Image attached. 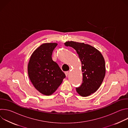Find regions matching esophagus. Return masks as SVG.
Instances as JSON below:
<instances>
[{"label":"esophagus","instance_id":"esophagus-1","mask_svg":"<svg viewBox=\"0 0 128 128\" xmlns=\"http://www.w3.org/2000/svg\"><path fill=\"white\" fill-rule=\"evenodd\" d=\"M68 74H69V71H66V72H65V75H66V76H68Z\"/></svg>","mask_w":128,"mask_h":128}]
</instances>
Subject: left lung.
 I'll list each match as a JSON object with an SVG mask.
<instances>
[{"label": "left lung", "instance_id": "8db88e82", "mask_svg": "<svg viewBox=\"0 0 128 128\" xmlns=\"http://www.w3.org/2000/svg\"><path fill=\"white\" fill-rule=\"evenodd\" d=\"M64 44L76 51L82 63V82L76 88V92L82 97L93 94L101 85L105 76V63L102 54L95 48L84 42L68 41Z\"/></svg>", "mask_w": 128, "mask_h": 128}]
</instances>
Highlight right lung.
<instances>
[{
  "mask_svg": "<svg viewBox=\"0 0 128 128\" xmlns=\"http://www.w3.org/2000/svg\"><path fill=\"white\" fill-rule=\"evenodd\" d=\"M57 45L55 42L42 44L33 52L28 64L31 82L39 92L46 96L55 92L66 77L52 58V51Z\"/></svg>",
  "mask_w": 128,
  "mask_h": 128,
  "instance_id": "1",
  "label": "right lung"
}]
</instances>
